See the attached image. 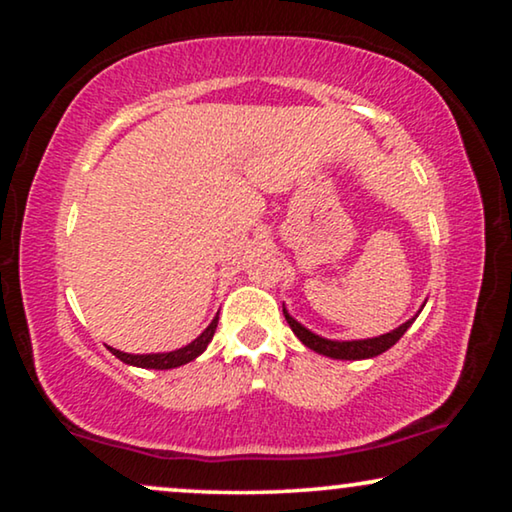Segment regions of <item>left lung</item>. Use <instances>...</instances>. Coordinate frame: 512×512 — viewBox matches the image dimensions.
Instances as JSON below:
<instances>
[{
  "label": "left lung",
  "mask_w": 512,
  "mask_h": 512,
  "mask_svg": "<svg viewBox=\"0 0 512 512\" xmlns=\"http://www.w3.org/2000/svg\"><path fill=\"white\" fill-rule=\"evenodd\" d=\"M284 317H286V324L291 326V331L298 335V340L303 342L305 347L314 349L317 354L331 356V359L359 361V359H373V356L387 352L389 347H394L396 342L403 338V333L412 326V321L417 319V314L412 319L405 321V324L394 328L391 333H384V335H380V338H368V340H326L317 333L307 331V328L303 324H298V321L293 319L286 310H284Z\"/></svg>",
  "instance_id": "1"
}]
</instances>
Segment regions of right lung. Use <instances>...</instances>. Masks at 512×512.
I'll use <instances>...</instances> for the list:
<instances>
[{"label":"right lung","instance_id":"add662e5","mask_svg":"<svg viewBox=\"0 0 512 512\" xmlns=\"http://www.w3.org/2000/svg\"><path fill=\"white\" fill-rule=\"evenodd\" d=\"M216 324H219V314L212 319V324H209L205 331H202L198 338H195L191 345L181 347V349H174V352H163V354H125L121 349H114L109 347V352L116 356V359H121L123 363H128V366H137V368H153V370H167V368H179L184 366V363L198 359V356L205 352L209 342L214 338V331H216Z\"/></svg>","mask_w":512,"mask_h":512}]
</instances>
